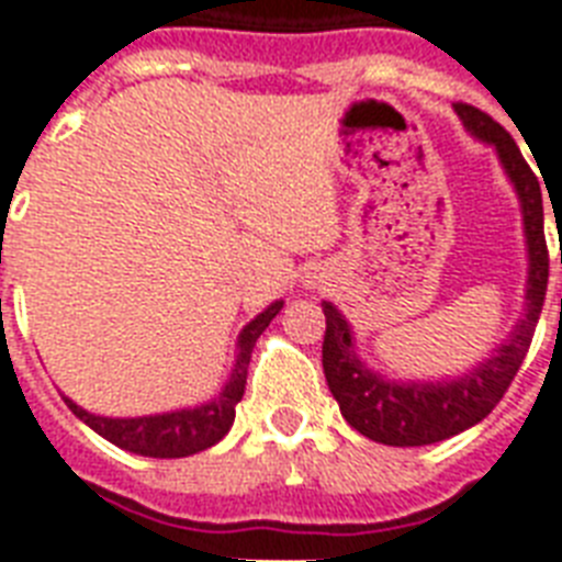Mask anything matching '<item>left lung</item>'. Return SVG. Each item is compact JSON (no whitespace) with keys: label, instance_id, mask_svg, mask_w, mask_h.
I'll return each mask as SVG.
<instances>
[{"label":"left lung","instance_id":"left-lung-1","mask_svg":"<svg viewBox=\"0 0 562 562\" xmlns=\"http://www.w3.org/2000/svg\"><path fill=\"white\" fill-rule=\"evenodd\" d=\"M454 113L463 127L484 143L496 145V154L505 166L522 203L525 236H528V291H525V317L510 338L490 356L484 364L449 382H391L384 375L364 368L356 356L350 324L333 303H324V373L329 391L341 405L344 419L356 431L384 446H428L446 437L467 431L481 423L514 382L522 368L533 329L540 321L546 289H549V247L542 229V192L540 180L525 162L519 145L510 139L496 119L484 110L458 101ZM562 262V254H560Z\"/></svg>","mask_w":562,"mask_h":562}]
</instances>
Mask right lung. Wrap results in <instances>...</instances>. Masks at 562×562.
Listing matches in <instances>:
<instances>
[{
	"instance_id": "1",
	"label": "right lung",
	"mask_w": 562,
	"mask_h": 562,
	"mask_svg": "<svg viewBox=\"0 0 562 562\" xmlns=\"http://www.w3.org/2000/svg\"><path fill=\"white\" fill-rule=\"evenodd\" d=\"M282 300L271 303L262 315H256L250 324L241 329L236 344V364L229 373V382L224 384V391L206 405L183 411H169V414H151V417H95L90 411H83L81 405H75L72 400L64 402L72 408L78 419H83L92 431H99L104 440H110L119 449H127L134 454H145V458H187V454L203 452L227 435L233 419H236V405L245 396L247 384V364H250V352L256 347V338L268 329L273 317L280 315Z\"/></svg>"
}]
</instances>
